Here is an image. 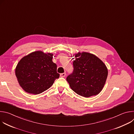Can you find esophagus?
<instances>
[{
	"label": "esophagus",
	"instance_id": "1",
	"mask_svg": "<svg viewBox=\"0 0 134 134\" xmlns=\"http://www.w3.org/2000/svg\"><path fill=\"white\" fill-rule=\"evenodd\" d=\"M66 72H64V73L60 74V76H61L62 77H65V76H66Z\"/></svg>",
	"mask_w": 134,
	"mask_h": 134
}]
</instances>
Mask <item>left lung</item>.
Instances as JSON below:
<instances>
[{
	"label": "left lung",
	"instance_id": "8db88e82",
	"mask_svg": "<svg viewBox=\"0 0 134 134\" xmlns=\"http://www.w3.org/2000/svg\"><path fill=\"white\" fill-rule=\"evenodd\" d=\"M75 57L73 71L66 78L70 88L85 98L98 94L107 79L106 66L97 56L90 53L79 52Z\"/></svg>",
	"mask_w": 134,
	"mask_h": 134
}]
</instances>
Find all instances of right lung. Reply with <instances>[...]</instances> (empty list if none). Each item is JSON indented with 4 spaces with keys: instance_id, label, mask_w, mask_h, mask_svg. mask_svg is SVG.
<instances>
[{
    "instance_id": "add662e5",
    "label": "right lung",
    "mask_w": 134,
    "mask_h": 134,
    "mask_svg": "<svg viewBox=\"0 0 134 134\" xmlns=\"http://www.w3.org/2000/svg\"><path fill=\"white\" fill-rule=\"evenodd\" d=\"M53 54L42 51L31 53L19 62L15 75L22 88L26 92L38 94L49 88L59 77L57 65L52 61Z\"/></svg>"
}]
</instances>
